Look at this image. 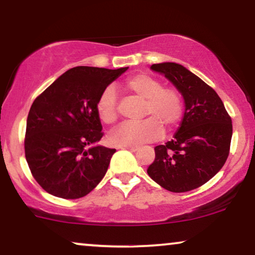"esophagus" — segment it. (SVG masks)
Instances as JSON below:
<instances>
[{"mask_svg":"<svg viewBox=\"0 0 255 255\" xmlns=\"http://www.w3.org/2000/svg\"><path fill=\"white\" fill-rule=\"evenodd\" d=\"M125 149H127V150H130V151H137L138 147H136V145H125Z\"/></svg>","mask_w":255,"mask_h":255,"instance_id":"34e87169","label":"esophagus"}]
</instances>
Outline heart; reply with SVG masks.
Listing matches in <instances>:
<instances>
[{"mask_svg":"<svg viewBox=\"0 0 255 255\" xmlns=\"http://www.w3.org/2000/svg\"><path fill=\"white\" fill-rule=\"evenodd\" d=\"M125 90L144 100L142 117L137 124H122L110 134L114 145H138L157 140L165 127L171 130L181 121L183 101L175 88L163 87L161 81L148 74L140 73L127 79ZM96 111L104 124L112 125L118 120V99L113 88L107 87L98 98Z\"/></svg>","mask_w":255,"mask_h":255,"instance_id":"obj_1","label":"heart"}]
</instances>
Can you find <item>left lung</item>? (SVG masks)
Segmentation results:
<instances>
[{
	"label": "left lung",
	"instance_id": "1",
	"mask_svg": "<svg viewBox=\"0 0 255 255\" xmlns=\"http://www.w3.org/2000/svg\"><path fill=\"white\" fill-rule=\"evenodd\" d=\"M184 99V115L171 141L155 147L148 175L171 192H186L210 181L225 164L232 120L212 87L181 64H152Z\"/></svg>",
	"mask_w": 255,
	"mask_h": 255
}]
</instances>
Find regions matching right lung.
<instances>
[{
	"label": "right lung",
	"instance_id": "add662e5",
	"mask_svg": "<svg viewBox=\"0 0 255 255\" xmlns=\"http://www.w3.org/2000/svg\"><path fill=\"white\" fill-rule=\"evenodd\" d=\"M127 70L73 67L33 101L26 120L25 158L50 195L81 198L104 178L115 149L97 144L104 134L96 105Z\"/></svg>",
	"mask_w": 255,
	"mask_h": 255
}]
</instances>
